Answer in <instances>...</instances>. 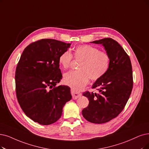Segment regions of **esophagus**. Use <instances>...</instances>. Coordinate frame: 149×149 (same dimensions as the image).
<instances>
[{
    "instance_id": "1",
    "label": "esophagus",
    "mask_w": 149,
    "mask_h": 149,
    "mask_svg": "<svg viewBox=\"0 0 149 149\" xmlns=\"http://www.w3.org/2000/svg\"><path fill=\"white\" fill-rule=\"evenodd\" d=\"M71 95H72L73 98L74 99V100H76L78 98H79V97H81V95H82L81 93L76 92L74 90H73V89H71Z\"/></svg>"
}]
</instances>
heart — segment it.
<instances>
[{"label": "heart", "instance_id": "obj_1", "mask_svg": "<svg viewBox=\"0 0 149 149\" xmlns=\"http://www.w3.org/2000/svg\"><path fill=\"white\" fill-rule=\"evenodd\" d=\"M73 56L75 59L81 61L79 70L70 71L63 75L64 84L70 87L73 90L80 91L89 81H97L102 78L108 71L111 57L104 51H100L96 47L88 45H79L74 49ZM73 59L70 51L62 52L58 57V62L63 69H67Z\"/></svg>", "mask_w": 149, "mask_h": 149}]
</instances>
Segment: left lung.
I'll return each mask as SVG.
<instances>
[{
	"mask_svg": "<svg viewBox=\"0 0 149 149\" xmlns=\"http://www.w3.org/2000/svg\"><path fill=\"white\" fill-rule=\"evenodd\" d=\"M92 43L104 47L111 63L107 73L92 86L98 92L83 93L89 103L82 114L88 122L103 123L116 118L125 106L133 86L132 66L128 55L116 40L105 38Z\"/></svg>",
	"mask_w": 149,
	"mask_h": 149,
	"instance_id": "left-lung-1",
	"label": "left lung"
}]
</instances>
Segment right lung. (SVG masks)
Wrapping results in <instances>:
<instances>
[{
	"label": "right lung",
	"mask_w": 149,
	"mask_h": 149,
	"mask_svg": "<svg viewBox=\"0 0 149 149\" xmlns=\"http://www.w3.org/2000/svg\"><path fill=\"white\" fill-rule=\"evenodd\" d=\"M70 45L41 39L22 53L15 72L16 97L25 114L35 122L47 125L57 121L72 97L68 86H57L62 78L58 57Z\"/></svg>",
	"instance_id": "obj_1"
}]
</instances>
